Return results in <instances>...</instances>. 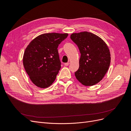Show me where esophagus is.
Returning a JSON list of instances; mask_svg holds the SVG:
<instances>
[{"instance_id": "1", "label": "esophagus", "mask_w": 131, "mask_h": 131, "mask_svg": "<svg viewBox=\"0 0 131 131\" xmlns=\"http://www.w3.org/2000/svg\"><path fill=\"white\" fill-rule=\"evenodd\" d=\"M69 64V63H64V66H68Z\"/></svg>"}]
</instances>
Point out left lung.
I'll return each instance as SVG.
<instances>
[{"mask_svg": "<svg viewBox=\"0 0 131 131\" xmlns=\"http://www.w3.org/2000/svg\"><path fill=\"white\" fill-rule=\"evenodd\" d=\"M70 39L80 50L79 68L75 77L86 86L97 84L104 78L110 64V52L105 41L88 31L75 33Z\"/></svg>", "mask_w": 131, "mask_h": 131, "instance_id": "left-lung-1", "label": "left lung"}]
</instances>
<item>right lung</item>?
Instances as JSON below:
<instances>
[{"instance_id":"1","label":"right lung","mask_w":131,"mask_h":131,"mask_svg":"<svg viewBox=\"0 0 131 131\" xmlns=\"http://www.w3.org/2000/svg\"><path fill=\"white\" fill-rule=\"evenodd\" d=\"M68 33L41 34L31 40L23 54V64L33 84L45 89L52 84L61 69L58 46Z\"/></svg>"}]
</instances>
